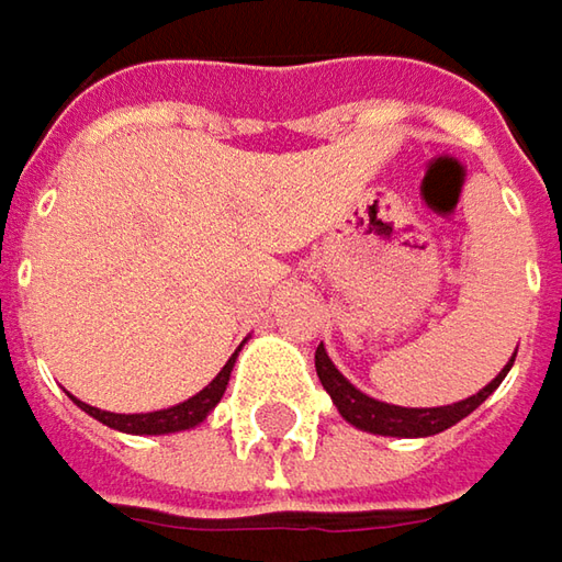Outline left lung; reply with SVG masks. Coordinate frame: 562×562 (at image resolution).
<instances>
[{"instance_id": "1", "label": "left lung", "mask_w": 562, "mask_h": 562, "mask_svg": "<svg viewBox=\"0 0 562 562\" xmlns=\"http://www.w3.org/2000/svg\"><path fill=\"white\" fill-rule=\"evenodd\" d=\"M515 355H518V348H515ZM515 355L508 358V364H505L499 374L486 383L480 393L467 396L461 403H451V406H428V409L393 406V403H381V400L361 393V390L333 364V358H329V351L323 348V341H319V348H316V374H319L323 390L333 396L339 416L348 422V425H355V428H361V431H371V435H386V438H428V435H438V431H445V428H451V425H458L461 419H467L486 396H493L496 386L505 381V374L512 371Z\"/></svg>"}]
</instances>
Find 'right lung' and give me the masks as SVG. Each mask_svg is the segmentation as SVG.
<instances>
[{
  "label": "right lung",
  "mask_w": 562,
  "mask_h": 562,
  "mask_svg": "<svg viewBox=\"0 0 562 562\" xmlns=\"http://www.w3.org/2000/svg\"><path fill=\"white\" fill-rule=\"evenodd\" d=\"M243 345L233 351V358L221 368V374L214 381L207 383L201 393L188 396L184 403H176L169 409H156V413H108V409H99V406H89L82 400L72 396V403L89 413L92 419H99L101 425L114 428V431H124V435H176V431H188V428H198L201 422L207 419L214 413V406L223 400L226 393V383H229V374H233V364L239 358Z\"/></svg>",
  "instance_id": "right-lung-1"
}]
</instances>
